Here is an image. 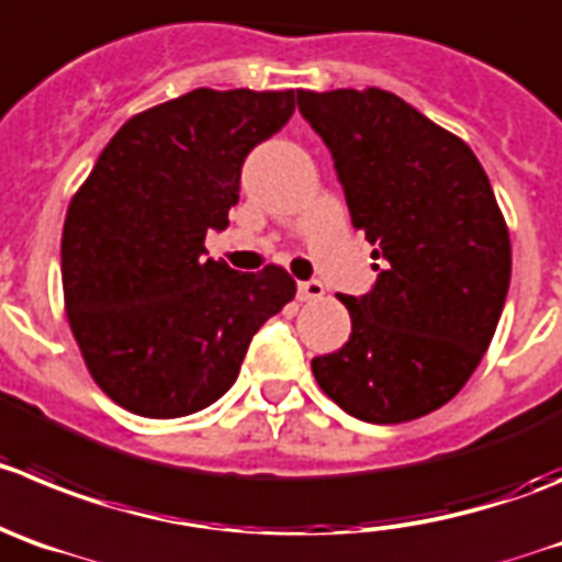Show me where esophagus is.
<instances>
[{
    "instance_id": "obj_1",
    "label": "esophagus",
    "mask_w": 562,
    "mask_h": 562,
    "mask_svg": "<svg viewBox=\"0 0 562 562\" xmlns=\"http://www.w3.org/2000/svg\"><path fill=\"white\" fill-rule=\"evenodd\" d=\"M296 293L302 302H313V299H322L324 296V285L318 280H305L296 285Z\"/></svg>"
}]
</instances>
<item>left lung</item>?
<instances>
[{
    "instance_id": "1",
    "label": "left lung",
    "mask_w": 562,
    "mask_h": 562,
    "mask_svg": "<svg viewBox=\"0 0 562 562\" xmlns=\"http://www.w3.org/2000/svg\"><path fill=\"white\" fill-rule=\"evenodd\" d=\"M296 104L382 260L369 293L340 296L352 335L313 374L360 422L427 416L469 382L505 307L513 257L494 188L458 135L396 93L296 91Z\"/></svg>"
}]
</instances>
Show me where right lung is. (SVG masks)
Wrapping results in <instances>:
<instances>
[{"label":"right lung","instance_id":"obj_1","mask_svg":"<svg viewBox=\"0 0 562 562\" xmlns=\"http://www.w3.org/2000/svg\"><path fill=\"white\" fill-rule=\"evenodd\" d=\"M293 91H210L133 115L68 204L66 313L97 385L146 418L204 411L238 380L251 335L296 282L204 257L238 204L240 166L288 124Z\"/></svg>","mask_w":562,"mask_h":562}]
</instances>
